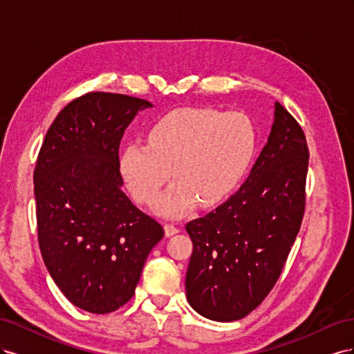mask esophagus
<instances>
[{
    "mask_svg": "<svg viewBox=\"0 0 354 354\" xmlns=\"http://www.w3.org/2000/svg\"><path fill=\"white\" fill-rule=\"evenodd\" d=\"M164 229H165V236H167V238L173 236V234H176V233H178V232H180V230H178V227H176L174 224H165Z\"/></svg>",
    "mask_w": 354,
    "mask_h": 354,
    "instance_id": "obj_1",
    "label": "esophagus"
}]
</instances>
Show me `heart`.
Wrapping results in <instances>:
<instances>
[{"instance_id":"b5f03b06","label":"heart","mask_w":354,"mask_h":354,"mask_svg":"<svg viewBox=\"0 0 354 354\" xmlns=\"http://www.w3.org/2000/svg\"><path fill=\"white\" fill-rule=\"evenodd\" d=\"M255 127L241 112L181 108L164 115L147 143L124 147L120 169L137 201L153 202L171 174L176 183L155 203L164 217H181L201 202L212 207L236 187L255 151Z\"/></svg>"}]
</instances>
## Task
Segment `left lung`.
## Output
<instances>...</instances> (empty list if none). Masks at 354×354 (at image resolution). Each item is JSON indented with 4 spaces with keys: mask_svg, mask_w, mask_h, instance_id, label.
Returning <instances> with one entry per match:
<instances>
[{
    "mask_svg": "<svg viewBox=\"0 0 354 354\" xmlns=\"http://www.w3.org/2000/svg\"><path fill=\"white\" fill-rule=\"evenodd\" d=\"M308 149L301 127L274 102L273 124L236 194L186 230L192 308L217 322L251 313L272 291L301 226Z\"/></svg>",
    "mask_w": 354,
    "mask_h": 354,
    "instance_id": "left-lung-1",
    "label": "left lung"
}]
</instances>
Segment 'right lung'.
I'll list each match as a JSON object with an SVG mask.
<instances>
[{"label":"right lung","instance_id":"1","mask_svg":"<svg viewBox=\"0 0 354 354\" xmlns=\"http://www.w3.org/2000/svg\"><path fill=\"white\" fill-rule=\"evenodd\" d=\"M152 103L113 93L72 100L53 121L34 173L38 242L53 281L85 312H115L134 295L160 224L122 192L120 143Z\"/></svg>","mask_w":354,"mask_h":354}]
</instances>
